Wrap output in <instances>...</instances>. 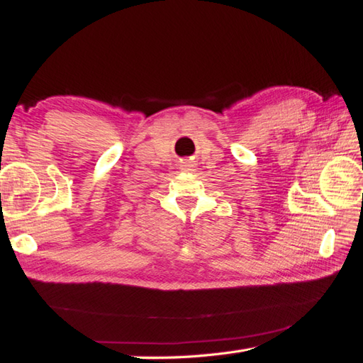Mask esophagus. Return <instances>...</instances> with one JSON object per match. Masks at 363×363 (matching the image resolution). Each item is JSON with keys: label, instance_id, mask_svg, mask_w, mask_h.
Returning <instances> with one entry per match:
<instances>
[{"label": "esophagus", "instance_id": "obj_1", "mask_svg": "<svg viewBox=\"0 0 363 363\" xmlns=\"http://www.w3.org/2000/svg\"><path fill=\"white\" fill-rule=\"evenodd\" d=\"M181 167H182L184 172H194V169H195L194 162H184V164H182Z\"/></svg>", "mask_w": 363, "mask_h": 363}]
</instances>
